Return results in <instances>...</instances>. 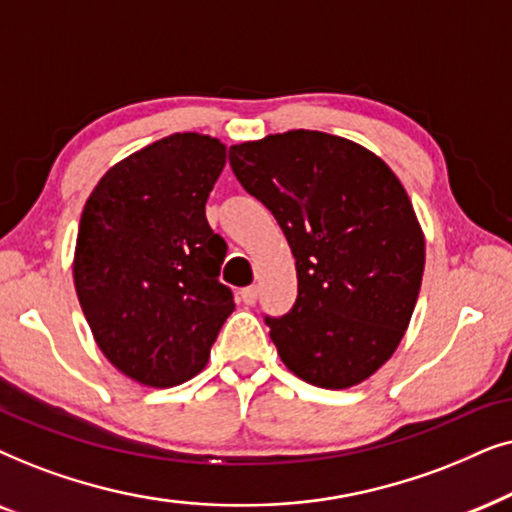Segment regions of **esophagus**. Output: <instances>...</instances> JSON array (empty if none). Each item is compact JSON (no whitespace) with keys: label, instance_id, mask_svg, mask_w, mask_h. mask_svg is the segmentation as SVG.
Returning a JSON list of instances; mask_svg holds the SVG:
<instances>
[{"label":"esophagus","instance_id":"34e87169","mask_svg":"<svg viewBox=\"0 0 512 512\" xmlns=\"http://www.w3.org/2000/svg\"><path fill=\"white\" fill-rule=\"evenodd\" d=\"M257 295H260L257 285H248V288L241 290V299H243L245 304H255L257 302Z\"/></svg>","mask_w":512,"mask_h":512}]
</instances>
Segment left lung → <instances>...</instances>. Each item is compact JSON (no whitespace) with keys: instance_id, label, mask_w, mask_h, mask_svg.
<instances>
[{"instance_id":"left-lung-1","label":"left lung","mask_w":512,"mask_h":512,"mask_svg":"<svg viewBox=\"0 0 512 512\" xmlns=\"http://www.w3.org/2000/svg\"><path fill=\"white\" fill-rule=\"evenodd\" d=\"M236 180L281 224L297 299L264 316L281 360L320 388H349L393 356L424 276V234L393 170L356 142L288 131L229 147Z\"/></svg>"}]
</instances>
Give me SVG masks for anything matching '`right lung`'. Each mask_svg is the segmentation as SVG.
Instances as JSON below:
<instances>
[{
	"instance_id": "obj_1",
	"label": "right lung",
	"mask_w": 512,
	"mask_h": 512,
	"mask_svg": "<svg viewBox=\"0 0 512 512\" xmlns=\"http://www.w3.org/2000/svg\"><path fill=\"white\" fill-rule=\"evenodd\" d=\"M224 159L220 140L173 133L109 168L81 213V311L109 363L145 386L199 374L236 306L220 283L227 243L206 220Z\"/></svg>"
}]
</instances>
